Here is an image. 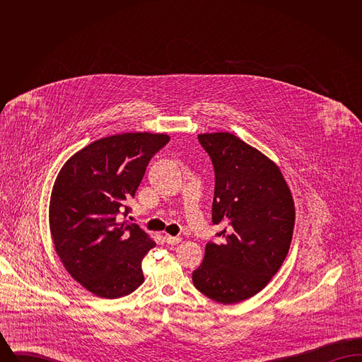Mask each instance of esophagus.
I'll return each mask as SVG.
<instances>
[{
  "label": "esophagus",
  "instance_id": "34e87169",
  "mask_svg": "<svg viewBox=\"0 0 362 362\" xmlns=\"http://www.w3.org/2000/svg\"><path fill=\"white\" fill-rule=\"evenodd\" d=\"M164 240L167 244H170V245H176V244H179L180 241H182V238H179V236H170V235H165L164 236Z\"/></svg>",
  "mask_w": 362,
  "mask_h": 362
}]
</instances>
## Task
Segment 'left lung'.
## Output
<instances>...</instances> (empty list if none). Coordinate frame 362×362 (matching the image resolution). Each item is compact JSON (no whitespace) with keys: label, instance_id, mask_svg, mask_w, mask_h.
I'll list each match as a JSON object with an SVG mask.
<instances>
[{"label":"left lung","instance_id":"8db88e82","mask_svg":"<svg viewBox=\"0 0 362 362\" xmlns=\"http://www.w3.org/2000/svg\"><path fill=\"white\" fill-rule=\"evenodd\" d=\"M214 168L211 221L224 229L209 241L192 272L206 297L235 304L260 292L288 255L294 226L291 189L276 164L230 133L199 134Z\"/></svg>","mask_w":362,"mask_h":362}]
</instances>
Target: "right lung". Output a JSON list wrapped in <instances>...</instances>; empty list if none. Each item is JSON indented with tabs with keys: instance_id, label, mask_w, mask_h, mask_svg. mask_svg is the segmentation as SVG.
<instances>
[{
	"instance_id": "right-lung-1",
	"label": "right lung",
	"mask_w": 362,
	"mask_h": 362,
	"mask_svg": "<svg viewBox=\"0 0 362 362\" xmlns=\"http://www.w3.org/2000/svg\"><path fill=\"white\" fill-rule=\"evenodd\" d=\"M165 134L124 133L98 139L71 156L58 173L50 201V230L65 269L103 298L130 294L144 282L141 262L156 243L126 217L151 158Z\"/></svg>"
}]
</instances>
